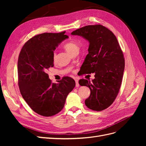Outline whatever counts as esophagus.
Masks as SVG:
<instances>
[{
    "label": "esophagus",
    "instance_id": "1",
    "mask_svg": "<svg viewBox=\"0 0 146 146\" xmlns=\"http://www.w3.org/2000/svg\"><path fill=\"white\" fill-rule=\"evenodd\" d=\"M75 81H76V87H78L79 86V83H78V80H77V79H76V80H75Z\"/></svg>",
    "mask_w": 146,
    "mask_h": 146
}]
</instances>
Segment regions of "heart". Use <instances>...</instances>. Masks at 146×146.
Instances as JSON below:
<instances>
[{"mask_svg":"<svg viewBox=\"0 0 146 146\" xmlns=\"http://www.w3.org/2000/svg\"><path fill=\"white\" fill-rule=\"evenodd\" d=\"M64 48L67 51L69 54H72L74 51L78 50H79V46L77 42L74 40H70L69 41L66 42L64 45ZM56 54L54 53V55H53V60L54 61L55 60Z\"/></svg>","mask_w":146,"mask_h":146,"instance_id":"1","label":"heart"}]
</instances>
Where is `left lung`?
Returning a JSON list of instances; mask_svg holds the SVG:
<instances>
[{
  "mask_svg": "<svg viewBox=\"0 0 146 146\" xmlns=\"http://www.w3.org/2000/svg\"><path fill=\"white\" fill-rule=\"evenodd\" d=\"M89 41L88 54L81 66L83 74H95L90 80L81 79V86L90 88L91 94L85 103L97 111L111 105L116 98L125 68L123 52L114 33L102 25H86L71 33Z\"/></svg>",
  "mask_w": 146,
  "mask_h": 146,
  "instance_id": "left-lung-1",
  "label": "left lung"
}]
</instances>
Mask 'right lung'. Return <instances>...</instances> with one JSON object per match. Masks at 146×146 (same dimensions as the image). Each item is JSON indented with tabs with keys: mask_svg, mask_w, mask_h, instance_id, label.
Wrapping results in <instances>:
<instances>
[{
	"mask_svg": "<svg viewBox=\"0 0 146 146\" xmlns=\"http://www.w3.org/2000/svg\"><path fill=\"white\" fill-rule=\"evenodd\" d=\"M66 32L37 35L25 42L17 61L21 94L33 111L39 115H55L63 108L66 98L76 86L71 77H64L53 83L47 70L54 67V51L68 38Z\"/></svg>",
	"mask_w": 146,
	"mask_h": 146,
	"instance_id": "right-lung-1",
	"label": "right lung"
}]
</instances>
